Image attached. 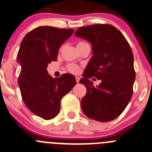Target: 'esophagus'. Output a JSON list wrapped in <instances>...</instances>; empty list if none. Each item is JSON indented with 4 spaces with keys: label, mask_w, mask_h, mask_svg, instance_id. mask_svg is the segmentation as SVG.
<instances>
[{
    "label": "esophagus",
    "mask_w": 152,
    "mask_h": 152,
    "mask_svg": "<svg viewBox=\"0 0 152 152\" xmlns=\"http://www.w3.org/2000/svg\"><path fill=\"white\" fill-rule=\"evenodd\" d=\"M79 81H80V77H76V82H77V83H79Z\"/></svg>",
    "instance_id": "esophagus-1"
}]
</instances>
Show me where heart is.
I'll list each match as a JSON object with an SVG mask.
<instances>
[{"label": "heart", "mask_w": 152, "mask_h": 152, "mask_svg": "<svg viewBox=\"0 0 152 152\" xmlns=\"http://www.w3.org/2000/svg\"><path fill=\"white\" fill-rule=\"evenodd\" d=\"M80 43H83L81 42H79L78 44H80ZM77 44V45H78ZM67 69L70 72H72V73H74V74H77L79 72V70H80V69H79L78 66H77V65L75 64H69L67 66Z\"/></svg>", "instance_id": "heart-1"}]
</instances>
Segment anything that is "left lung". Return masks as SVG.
<instances>
[{"mask_svg":"<svg viewBox=\"0 0 152 152\" xmlns=\"http://www.w3.org/2000/svg\"><path fill=\"white\" fill-rule=\"evenodd\" d=\"M75 36L89 42L93 53L79 82L86 88L81 100L82 110L99 122L113 120L132 97L136 74L131 47L123 34L110 24L80 27ZM91 77L102 83L94 87L88 80Z\"/></svg>","mask_w":152,"mask_h":152,"instance_id":"1","label":"left lung"}]
</instances>
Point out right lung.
Returning a JSON list of instances; mask_svg holds the SVG:
<instances>
[{
  "label": "right lung",
  "instance_id": "add662e5",
  "mask_svg": "<svg viewBox=\"0 0 152 152\" xmlns=\"http://www.w3.org/2000/svg\"><path fill=\"white\" fill-rule=\"evenodd\" d=\"M74 31L42 26L26 34L20 45L17 62L21 66L18 83L21 97L33 113L45 120L58 115L62 98L76 84L71 74L54 79L47 71L48 65L57 60L61 45Z\"/></svg>",
  "mask_w": 152,
  "mask_h": 152
}]
</instances>
